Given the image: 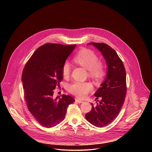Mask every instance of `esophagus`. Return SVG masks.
I'll return each instance as SVG.
<instances>
[{"mask_svg":"<svg viewBox=\"0 0 152 152\" xmlns=\"http://www.w3.org/2000/svg\"><path fill=\"white\" fill-rule=\"evenodd\" d=\"M75 101H76L77 103H78V104H81V103L84 102L83 101H81V100L78 99H75Z\"/></svg>","mask_w":152,"mask_h":152,"instance_id":"34e87169","label":"esophagus"}]
</instances>
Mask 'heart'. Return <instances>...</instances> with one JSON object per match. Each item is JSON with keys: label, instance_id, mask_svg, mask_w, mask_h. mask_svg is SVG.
<instances>
[{"label": "heart", "instance_id": "obj_1", "mask_svg": "<svg viewBox=\"0 0 152 152\" xmlns=\"http://www.w3.org/2000/svg\"><path fill=\"white\" fill-rule=\"evenodd\" d=\"M74 61L88 70V75L95 79L100 80L105 75V69L102 63L98 61V57L92 51L88 49L81 50L74 58ZM71 67L68 63L65 62L63 66L62 72L64 77L69 76ZM93 89L89 83L75 82L70 85L69 90L71 93L78 98H83Z\"/></svg>", "mask_w": 152, "mask_h": 152}]
</instances>
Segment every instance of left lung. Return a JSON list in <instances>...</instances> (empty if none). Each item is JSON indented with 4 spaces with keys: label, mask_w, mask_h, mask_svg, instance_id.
Instances as JSON below:
<instances>
[{
    "label": "left lung",
    "mask_w": 152,
    "mask_h": 152,
    "mask_svg": "<svg viewBox=\"0 0 152 152\" xmlns=\"http://www.w3.org/2000/svg\"><path fill=\"white\" fill-rule=\"evenodd\" d=\"M104 57L107 66V76L94 95L99 98L96 105L91 104L92 109L86 114V118L96 127L109 124L119 114L126 94V76L124 64L116 52L105 43H90Z\"/></svg>",
    "instance_id": "obj_1"
}]
</instances>
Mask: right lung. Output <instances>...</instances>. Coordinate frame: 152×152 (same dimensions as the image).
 Listing matches in <instances>:
<instances>
[{"mask_svg": "<svg viewBox=\"0 0 152 152\" xmlns=\"http://www.w3.org/2000/svg\"><path fill=\"white\" fill-rule=\"evenodd\" d=\"M75 47L45 44L34 51L23 69L22 81L28 109L44 127L62 122L68 107L74 102L72 97L64 94L53 98V90L60 87L63 66Z\"/></svg>", "mask_w": 152, "mask_h": 152, "instance_id": "right-lung-1", "label": "right lung"}]
</instances>
